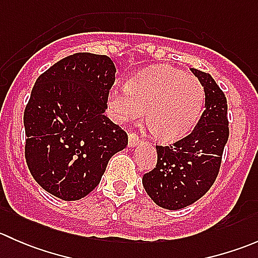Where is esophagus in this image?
Segmentation results:
<instances>
[{"instance_id":"esophagus-1","label":"esophagus","mask_w":258,"mask_h":258,"mask_svg":"<svg viewBox=\"0 0 258 258\" xmlns=\"http://www.w3.org/2000/svg\"><path fill=\"white\" fill-rule=\"evenodd\" d=\"M139 142H140V139L137 135H135V134L128 135V147H131V148L136 147V146L139 145Z\"/></svg>"}]
</instances>
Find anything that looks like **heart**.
<instances>
[{
    "instance_id": "b5f03b06",
    "label": "heart",
    "mask_w": 258,
    "mask_h": 258,
    "mask_svg": "<svg viewBox=\"0 0 258 258\" xmlns=\"http://www.w3.org/2000/svg\"><path fill=\"white\" fill-rule=\"evenodd\" d=\"M206 92L196 76L172 66L144 70L126 82V90L112 88L107 95L108 114L116 123L144 116L161 141H177L191 132L204 110Z\"/></svg>"
}]
</instances>
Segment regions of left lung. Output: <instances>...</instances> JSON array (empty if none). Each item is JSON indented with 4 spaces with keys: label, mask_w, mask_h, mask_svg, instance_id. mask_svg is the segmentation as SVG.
I'll return each instance as SVG.
<instances>
[{
    "label": "left lung",
    "mask_w": 258,
    "mask_h": 258,
    "mask_svg": "<svg viewBox=\"0 0 258 258\" xmlns=\"http://www.w3.org/2000/svg\"><path fill=\"white\" fill-rule=\"evenodd\" d=\"M206 92L205 111L191 134L170 146H157V165L142 178L157 206L181 210L199 201L218 175L228 140L227 101L215 80L191 69Z\"/></svg>",
    "instance_id": "8db88e82"
}]
</instances>
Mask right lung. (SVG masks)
Listing matches in <instances>:
<instances>
[{"instance_id": "add662e5", "label": "right lung", "mask_w": 258, "mask_h": 258, "mask_svg": "<svg viewBox=\"0 0 258 258\" xmlns=\"http://www.w3.org/2000/svg\"><path fill=\"white\" fill-rule=\"evenodd\" d=\"M116 67L107 56L76 53L36 81L23 114L26 162L35 181L63 201H77L100 183L127 135L105 111Z\"/></svg>"}]
</instances>
